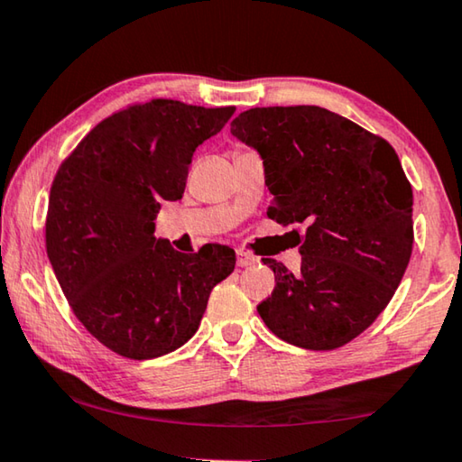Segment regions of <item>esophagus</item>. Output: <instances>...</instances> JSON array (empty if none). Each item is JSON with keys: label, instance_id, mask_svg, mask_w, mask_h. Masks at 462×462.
<instances>
[{"label": "esophagus", "instance_id": "obj_1", "mask_svg": "<svg viewBox=\"0 0 462 462\" xmlns=\"http://www.w3.org/2000/svg\"><path fill=\"white\" fill-rule=\"evenodd\" d=\"M236 263H238V267H248V265H254V263H259V259L245 251H236Z\"/></svg>", "mask_w": 462, "mask_h": 462}]
</instances>
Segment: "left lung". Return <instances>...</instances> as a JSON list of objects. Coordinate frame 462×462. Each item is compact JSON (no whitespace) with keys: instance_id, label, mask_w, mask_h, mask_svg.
<instances>
[{"instance_id":"obj_1","label":"left lung","mask_w":462,"mask_h":462,"mask_svg":"<svg viewBox=\"0 0 462 462\" xmlns=\"http://www.w3.org/2000/svg\"><path fill=\"white\" fill-rule=\"evenodd\" d=\"M230 134L263 158L267 216L306 224L298 273L265 259L275 290L261 319L291 346H346L386 309L411 259L413 191L397 152L320 106L251 108Z\"/></svg>"}]
</instances>
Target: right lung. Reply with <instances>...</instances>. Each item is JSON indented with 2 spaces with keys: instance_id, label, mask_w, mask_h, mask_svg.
Here are the masks:
<instances>
[{
  "instance_id": "1",
  "label": "right lung",
  "mask_w": 462,
  "mask_h": 462,
  "mask_svg": "<svg viewBox=\"0 0 462 462\" xmlns=\"http://www.w3.org/2000/svg\"><path fill=\"white\" fill-rule=\"evenodd\" d=\"M234 111L179 100L131 106L98 123L57 171L51 267L79 323L115 354L152 360L185 346L236 265L228 246L185 254L153 236L160 205L185 193L193 152Z\"/></svg>"
}]
</instances>
